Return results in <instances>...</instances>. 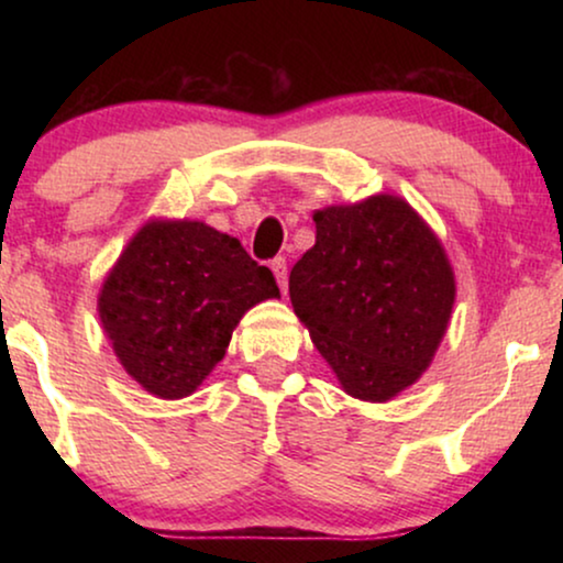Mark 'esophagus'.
<instances>
[{
	"instance_id": "esophagus-1",
	"label": "esophagus",
	"mask_w": 563,
	"mask_h": 563,
	"mask_svg": "<svg viewBox=\"0 0 563 563\" xmlns=\"http://www.w3.org/2000/svg\"><path fill=\"white\" fill-rule=\"evenodd\" d=\"M272 272L276 276V284H279L282 289H287V258L284 256H276L272 261Z\"/></svg>"
}]
</instances>
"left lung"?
Instances as JSON below:
<instances>
[{"instance_id": "8db88e82", "label": "left lung", "mask_w": 563, "mask_h": 563, "mask_svg": "<svg viewBox=\"0 0 563 563\" xmlns=\"http://www.w3.org/2000/svg\"><path fill=\"white\" fill-rule=\"evenodd\" d=\"M314 228L289 274L291 305L343 389L387 402L426 372L449 325V258L412 207L389 195L314 212Z\"/></svg>"}]
</instances>
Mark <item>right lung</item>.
Instances as JSON below:
<instances>
[{"mask_svg": "<svg viewBox=\"0 0 563 563\" xmlns=\"http://www.w3.org/2000/svg\"><path fill=\"white\" fill-rule=\"evenodd\" d=\"M272 297L274 274L238 238L205 222H151L107 276L99 318L143 389L181 399L225 356L243 312Z\"/></svg>", "mask_w": 563, "mask_h": 563, "instance_id": "1", "label": "right lung"}]
</instances>
